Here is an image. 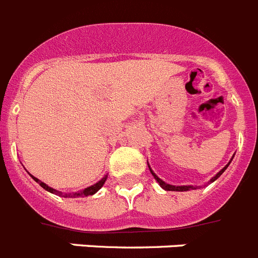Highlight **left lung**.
Returning <instances> with one entry per match:
<instances>
[{
	"label": "left lung",
	"instance_id": "obj_1",
	"mask_svg": "<svg viewBox=\"0 0 258 258\" xmlns=\"http://www.w3.org/2000/svg\"><path fill=\"white\" fill-rule=\"evenodd\" d=\"M232 158H234V156H232ZM232 158H231V161H232ZM231 161H230V162H228L227 165H226V166L223 167L222 170H221V171L217 172L216 175L213 176V178L210 179L209 182H208V184H209V183H213V182H214V180H217V179H218L219 176L222 175L223 171H225V170L228 167V165L231 163ZM148 166H149V163H148ZM149 170H151L152 175L154 176V179H156V180H157V183H158V184L161 185V188H163L165 191H179V192H183V191H189V189H196V188H197V187H194V185H172V184H169V183L163 182V180L161 178H158V176L156 175V172H154L153 170L151 169V166H149Z\"/></svg>",
	"mask_w": 258,
	"mask_h": 258
}]
</instances>
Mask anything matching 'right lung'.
Listing matches in <instances>:
<instances>
[{"label":"right lung","instance_id":"1","mask_svg":"<svg viewBox=\"0 0 258 258\" xmlns=\"http://www.w3.org/2000/svg\"><path fill=\"white\" fill-rule=\"evenodd\" d=\"M31 176H32L33 180L39 183V184L41 185V187L44 188L45 191L50 192V194L57 195V196H61V197H70V199H75V197H86V196H91V195H95L96 192H97L98 189H100V188L105 184V182H106V178H107V175H105L101 180H98V182L95 183V184L89 185V187L84 188V189H80V191H78V192H69V194H67V192H61V191H58V189H54V188L49 187L48 184H45L44 182L39 180V179L35 178L33 175H31Z\"/></svg>","mask_w":258,"mask_h":258}]
</instances>
